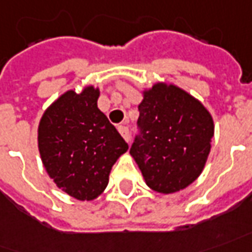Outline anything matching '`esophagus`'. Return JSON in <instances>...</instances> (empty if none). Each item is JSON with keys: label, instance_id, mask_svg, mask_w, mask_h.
Returning <instances> with one entry per match:
<instances>
[{"label": "esophagus", "instance_id": "obj_1", "mask_svg": "<svg viewBox=\"0 0 252 252\" xmlns=\"http://www.w3.org/2000/svg\"><path fill=\"white\" fill-rule=\"evenodd\" d=\"M119 132L121 133V136L126 140V142H129V129H128V126H119Z\"/></svg>", "mask_w": 252, "mask_h": 252}]
</instances>
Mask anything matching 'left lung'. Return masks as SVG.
<instances>
[{"mask_svg": "<svg viewBox=\"0 0 252 252\" xmlns=\"http://www.w3.org/2000/svg\"><path fill=\"white\" fill-rule=\"evenodd\" d=\"M139 135L129 153L145 182L158 193H175L193 184L204 168L214 136L210 112L172 84L157 83L138 106Z\"/></svg>", "mask_w": 252, "mask_h": 252, "instance_id": "1", "label": "left lung"}]
</instances>
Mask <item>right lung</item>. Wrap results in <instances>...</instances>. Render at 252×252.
Segmentation results:
<instances>
[{"instance_id": "1", "label": "right lung", "mask_w": 252, "mask_h": 252, "mask_svg": "<svg viewBox=\"0 0 252 252\" xmlns=\"http://www.w3.org/2000/svg\"><path fill=\"white\" fill-rule=\"evenodd\" d=\"M99 90L64 92L42 114L38 150L49 178L68 196L91 201L109 184V174L126 142L97 109Z\"/></svg>"}]
</instances>
